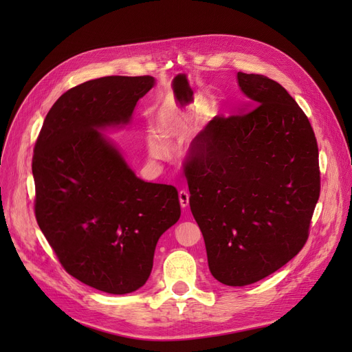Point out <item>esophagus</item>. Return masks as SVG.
<instances>
[{
  "mask_svg": "<svg viewBox=\"0 0 352 352\" xmlns=\"http://www.w3.org/2000/svg\"><path fill=\"white\" fill-rule=\"evenodd\" d=\"M179 202H180V207L182 208H186L189 206V194L186 192V190H180L179 192Z\"/></svg>",
  "mask_w": 352,
  "mask_h": 352,
  "instance_id": "esophagus-1",
  "label": "esophagus"
}]
</instances>
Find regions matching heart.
Listing matches in <instances>:
<instances>
[{
    "instance_id": "b5f03b06",
    "label": "heart",
    "mask_w": 352,
    "mask_h": 352,
    "mask_svg": "<svg viewBox=\"0 0 352 352\" xmlns=\"http://www.w3.org/2000/svg\"><path fill=\"white\" fill-rule=\"evenodd\" d=\"M179 126V117L173 116L172 113H162L157 117V130L159 132L157 133L153 127H148L144 133L145 146L150 158L163 160L168 157L170 150L167 142L177 133ZM194 151H197V146L194 148Z\"/></svg>"
}]
</instances>
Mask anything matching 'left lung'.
I'll return each instance as SVG.
<instances>
[{
    "instance_id": "obj_1",
    "label": "left lung",
    "mask_w": 352,
    "mask_h": 352,
    "mask_svg": "<svg viewBox=\"0 0 352 352\" xmlns=\"http://www.w3.org/2000/svg\"><path fill=\"white\" fill-rule=\"evenodd\" d=\"M236 80L248 101L212 119L186 163L210 272L228 286L258 282L292 260L320 195L317 141L300 105L263 74L238 72Z\"/></svg>"
}]
</instances>
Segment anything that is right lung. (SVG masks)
Wrapping results in <instances>:
<instances>
[{
  "label": "right lung",
  "mask_w": 352,
  "mask_h": 352,
  "mask_svg": "<svg viewBox=\"0 0 352 352\" xmlns=\"http://www.w3.org/2000/svg\"><path fill=\"white\" fill-rule=\"evenodd\" d=\"M151 76L78 85L48 111L35 144L38 225L63 267L95 289L124 295L145 285L157 242L180 217L172 185L145 182L104 135L132 122Z\"/></svg>",
  "instance_id": "obj_1"
}]
</instances>
